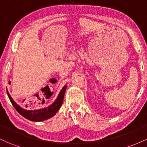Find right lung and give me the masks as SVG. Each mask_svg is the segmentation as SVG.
I'll use <instances>...</instances> for the list:
<instances>
[{
  "label": "right lung",
  "instance_id": "right-lung-1",
  "mask_svg": "<svg viewBox=\"0 0 147 147\" xmlns=\"http://www.w3.org/2000/svg\"><path fill=\"white\" fill-rule=\"evenodd\" d=\"M66 88V85L64 86L61 90L60 91L57 99L55 101V102L52 103L51 105L49 106L48 107L37 109V110H26V109H23L13 100L7 90V93L10 102H11L13 106L22 116H23L25 118L29 119L30 121H32V122H41V121L45 120V119L52 117V116H54L57 113V111L59 110L61 106L63 103Z\"/></svg>",
  "mask_w": 147,
  "mask_h": 147
}]
</instances>
